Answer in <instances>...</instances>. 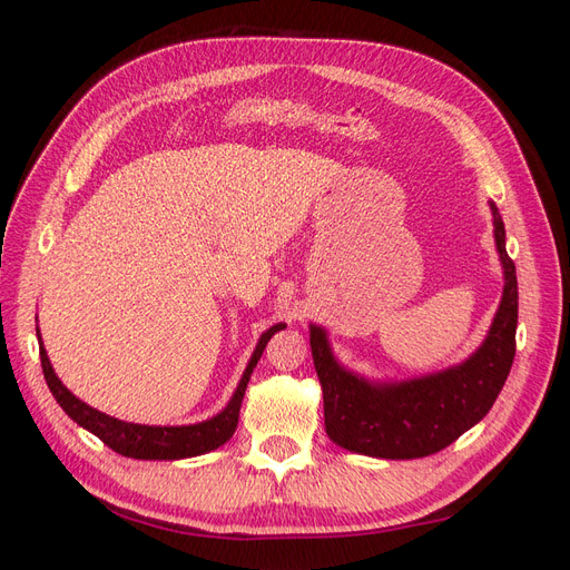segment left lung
<instances>
[{"mask_svg":"<svg viewBox=\"0 0 570 570\" xmlns=\"http://www.w3.org/2000/svg\"><path fill=\"white\" fill-rule=\"evenodd\" d=\"M490 209L504 295L485 342L463 364L413 381L371 383L337 364L323 327H308L323 387L325 433L335 444L377 459H421L450 446L492 409L515 356L519 283L507 254L504 220L494 202Z\"/></svg>","mask_w":570,"mask_h":570,"instance_id":"left-lung-1","label":"left lung"}]
</instances>
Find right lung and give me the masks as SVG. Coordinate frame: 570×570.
<instances>
[{"label": "right lung", "instance_id": "add662e5", "mask_svg": "<svg viewBox=\"0 0 570 570\" xmlns=\"http://www.w3.org/2000/svg\"><path fill=\"white\" fill-rule=\"evenodd\" d=\"M285 323H278L268 327V331L258 337L256 350L249 358V364L243 373V381H239L233 400L228 402V406L223 409L220 413H216L214 419L202 421L195 425H140V423H126L118 421L114 416H107L92 406H88L85 402H80L76 394L68 392L63 387V383L57 377L55 368H51L47 352L42 347V337L38 331V342H40V361H42V373L49 392L55 394V400L59 402V406L71 416L78 425H82L85 430H90L92 435H97L107 446H111L114 452L130 456V459H157V461H174V459H187V456H199L212 450H218L220 444H226L235 428H237V419H239V406H243V396L249 383V375L254 371V366L262 358L268 340L283 331Z\"/></svg>", "mask_w": 570, "mask_h": 570}]
</instances>
